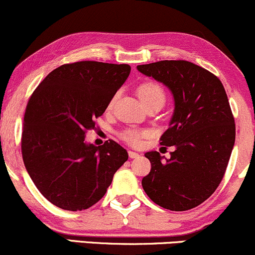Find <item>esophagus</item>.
<instances>
[{
	"label": "esophagus",
	"mask_w": 255,
	"mask_h": 255,
	"mask_svg": "<svg viewBox=\"0 0 255 255\" xmlns=\"http://www.w3.org/2000/svg\"><path fill=\"white\" fill-rule=\"evenodd\" d=\"M128 156H129V158L133 159V158H139L140 154L136 153V152H134V151H128Z\"/></svg>",
	"instance_id": "34e87169"
}]
</instances>
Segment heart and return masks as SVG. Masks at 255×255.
<instances>
[{
    "label": "heart",
    "instance_id": "heart-1",
    "mask_svg": "<svg viewBox=\"0 0 255 255\" xmlns=\"http://www.w3.org/2000/svg\"><path fill=\"white\" fill-rule=\"evenodd\" d=\"M137 96H139L140 101H141L142 104H146L147 102L154 101V99H160V101L164 102L165 95L164 91H163L162 87L156 83H144L137 87ZM116 96L113 97L110 101L109 107L114 104L115 102ZM145 135L144 131L135 130V129H127L121 133V137L125 140V141L129 142L131 145H137L141 140V137Z\"/></svg>",
    "mask_w": 255,
    "mask_h": 255
}]
</instances>
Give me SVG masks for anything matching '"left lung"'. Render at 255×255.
Wrapping results in <instances>:
<instances>
[{
  "mask_svg": "<svg viewBox=\"0 0 255 255\" xmlns=\"http://www.w3.org/2000/svg\"><path fill=\"white\" fill-rule=\"evenodd\" d=\"M136 69L162 83L174 97V113L160 145L175 150L170 158L146 152L151 171L142 178V188L160 207L191 210L216 191L235 144V121L224 86L188 61H159Z\"/></svg>",
  "mask_w": 255,
  "mask_h": 255,
  "instance_id": "left-lung-1",
  "label": "left lung"
}]
</instances>
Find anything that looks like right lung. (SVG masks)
<instances>
[{
  "instance_id": "right-lung-1",
  "label": "right lung",
  "mask_w": 255,
  "mask_h": 255,
  "mask_svg": "<svg viewBox=\"0 0 255 255\" xmlns=\"http://www.w3.org/2000/svg\"><path fill=\"white\" fill-rule=\"evenodd\" d=\"M129 73L128 64H63L32 93L24 116L22 159L38 191L55 206L81 211L98 203L128 159L114 140L95 146L85 136Z\"/></svg>"
}]
</instances>
